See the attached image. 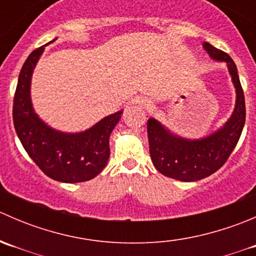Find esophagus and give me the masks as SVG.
Wrapping results in <instances>:
<instances>
[{
    "instance_id": "1",
    "label": "esophagus",
    "mask_w": 256,
    "mask_h": 256,
    "mask_svg": "<svg viewBox=\"0 0 256 256\" xmlns=\"http://www.w3.org/2000/svg\"><path fill=\"white\" fill-rule=\"evenodd\" d=\"M136 104H138V106L140 108V109L147 110L151 108L152 102L150 99H147V98H140V99L136 100Z\"/></svg>"
}]
</instances>
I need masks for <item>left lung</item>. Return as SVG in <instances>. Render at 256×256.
I'll return each instance as SVG.
<instances>
[{
    "instance_id": "obj_1",
    "label": "left lung",
    "mask_w": 256,
    "mask_h": 256,
    "mask_svg": "<svg viewBox=\"0 0 256 256\" xmlns=\"http://www.w3.org/2000/svg\"><path fill=\"white\" fill-rule=\"evenodd\" d=\"M213 60L226 63L236 89V105L223 126L200 138L180 136L154 118L147 121L150 156L157 171L182 182H194L218 171L238 144L245 124V100L233 59L208 42L203 43Z\"/></svg>"
}]
</instances>
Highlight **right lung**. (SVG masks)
<instances>
[{"instance_id": "add662e5", "label": "right lung", "mask_w": 256, "mask_h": 256, "mask_svg": "<svg viewBox=\"0 0 256 256\" xmlns=\"http://www.w3.org/2000/svg\"><path fill=\"white\" fill-rule=\"evenodd\" d=\"M48 44L33 50L20 69L14 100V128L26 152L48 177L63 183L92 180L109 161L110 135L124 110L105 116L79 132L56 130L42 120L33 108L30 84L36 66Z\"/></svg>"}]
</instances>
